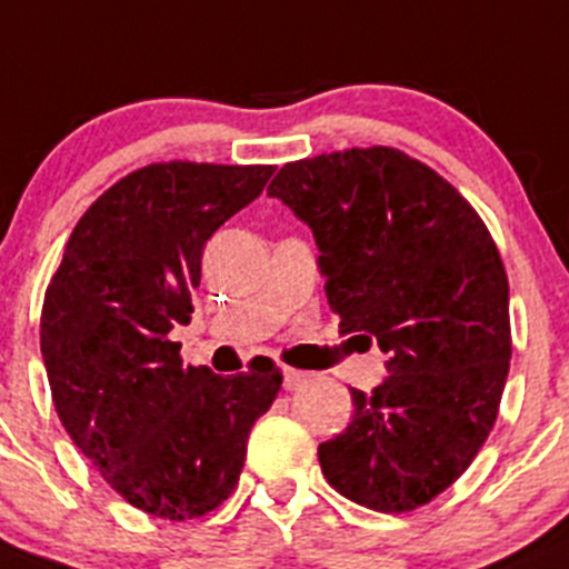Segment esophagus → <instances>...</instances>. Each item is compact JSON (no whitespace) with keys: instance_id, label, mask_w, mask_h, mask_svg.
<instances>
[{"instance_id":"1","label":"esophagus","mask_w":569,"mask_h":569,"mask_svg":"<svg viewBox=\"0 0 569 569\" xmlns=\"http://www.w3.org/2000/svg\"><path fill=\"white\" fill-rule=\"evenodd\" d=\"M310 373H305V370H295V368H286L283 370V387L286 390H300L302 385H308Z\"/></svg>"}]
</instances>
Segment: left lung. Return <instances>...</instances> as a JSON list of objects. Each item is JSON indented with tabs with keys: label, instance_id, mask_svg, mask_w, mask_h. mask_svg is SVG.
Returning <instances> with one entry per match:
<instances>
[{
	"label": "left lung",
	"instance_id": "1",
	"mask_svg": "<svg viewBox=\"0 0 569 569\" xmlns=\"http://www.w3.org/2000/svg\"><path fill=\"white\" fill-rule=\"evenodd\" d=\"M267 193L313 231L340 335L390 357L373 392L351 387L321 471L370 510H417L469 469L499 411L512 343L496 242L447 179L390 147L286 163Z\"/></svg>",
	"mask_w": 569,
	"mask_h": 569
}]
</instances>
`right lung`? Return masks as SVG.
<instances>
[{
	"label": "right lung",
	"instance_id": "add662e5",
	"mask_svg": "<svg viewBox=\"0 0 569 569\" xmlns=\"http://www.w3.org/2000/svg\"><path fill=\"white\" fill-rule=\"evenodd\" d=\"M272 166L152 163L76 223L40 319L53 406L73 445L139 510L184 521L229 499L253 422L283 376L193 368L169 340L188 325L207 239L253 199Z\"/></svg>",
	"mask_w": 569,
	"mask_h": 569
}]
</instances>
